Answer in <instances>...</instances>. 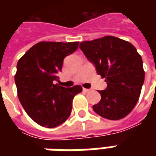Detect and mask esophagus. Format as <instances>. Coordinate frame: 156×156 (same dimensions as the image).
I'll return each mask as SVG.
<instances>
[{
  "label": "esophagus",
  "mask_w": 156,
  "mask_h": 156,
  "mask_svg": "<svg viewBox=\"0 0 156 156\" xmlns=\"http://www.w3.org/2000/svg\"><path fill=\"white\" fill-rule=\"evenodd\" d=\"M83 91L84 92V93H88V92H90V89H88V88H83Z\"/></svg>",
  "instance_id": "esophagus-1"
}]
</instances>
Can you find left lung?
I'll use <instances>...</instances> for the list:
<instances>
[{
	"instance_id": "1",
	"label": "left lung",
	"mask_w": 156,
	"mask_h": 156,
	"mask_svg": "<svg viewBox=\"0 0 156 156\" xmlns=\"http://www.w3.org/2000/svg\"><path fill=\"white\" fill-rule=\"evenodd\" d=\"M79 48L107 82L98 91L101 100L95 113L110 120L127 116L137 104L144 80L142 58L130 42L113 36L82 41Z\"/></svg>"
}]
</instances>
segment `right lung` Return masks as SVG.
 <instances>
[{
    "label": "right lung",
    "instance_id": "right-lung-1",
    "mask_svg": "<svg viewBox=\"0 0 156 156\" xmlns=\"http://www.w3.org/2000/svg\"><path fill=\"white\" fill-rule=\"evenodd\" d=\"M79 41H40L19 59L15 74L17 96L27 114L37 124L55 128L68 119L73 99L80 85L64 88L57 83L65 57L73 53Z\"/></svg>",
    "mask_w": 156,
    "mask_h": 156
}]
</instances>
